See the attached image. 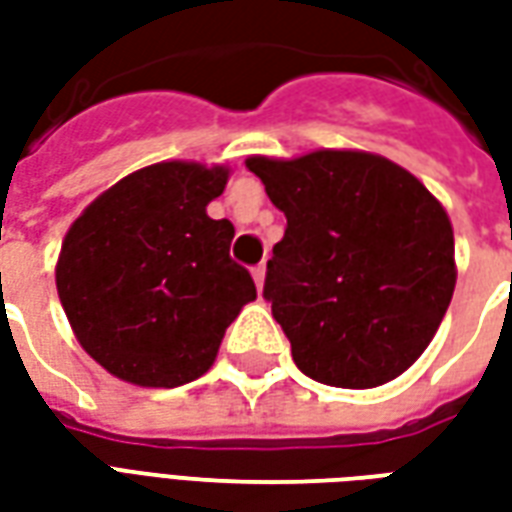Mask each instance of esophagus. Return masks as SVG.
Here are the masks:
<instances>
[{
    "label": "esophagus",
    "instance_id": "obj_1",
    "mask_svg": "<svg viewBox=\"0 0 512 512\" xmlns=\"http://www.w3.org/2000/svg\"><path fill=\"white\" fill-rule=\"evenodd\" d=\"M252 277H255L257 290H263V282H266V266L260 263V266H257V268H252Z\"/></svg>",
    "mask_w": 512,
    "mask_h": 512
}]
</instances>
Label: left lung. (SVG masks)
<instances>
[{
    "label": "left lung",
    "mask_w": 512,
    "mask_h": 512,
    "mask_svg": "<svg viewBox=\"0 0 512 512\" xmlns=\"http://www.w3.org/2000/svg\"><path fill=\"white\" fill-rule=\"evenodd\" d=\"M288 227L263 296L304 376L373 389L417 362L455 290L450 216L419 178L365 150L246 158Z\"/></svg>",
    "instance_id": "left-lung-1"
}]
</instances>
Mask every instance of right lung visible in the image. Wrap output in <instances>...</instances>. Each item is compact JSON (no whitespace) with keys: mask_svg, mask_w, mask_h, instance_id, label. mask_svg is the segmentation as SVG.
<instances>
[{"mask_svg":"<svg viewBox=\"0 0 512 512\" xmlns=\"http://www.w3.org/2000/svg\"><path fill=\"white\" fill-rule=\"evenodd\" d=\"M230 167L161 161L117 180L68 227L57 293L76 340L106 373L136 386L208 373L227 326L257 299L230 260L235 227L208 202Z\"/></svg>","mask_w":512,"mask_h":512,"instance_id":"right-lung-1","label":"right lung"}]
</instances>
